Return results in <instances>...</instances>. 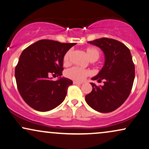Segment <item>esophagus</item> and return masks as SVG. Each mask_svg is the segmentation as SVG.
Returning a JSON list of instances; mask_svg holds the SVG:
<instances>
[{
  "instance_id": "obj_1",
  "label": "esophagus",
  "mask_w": 149,
  "mask_h": 149,
  "mask_svg": "<svg viewBox=\"0 0 149 149\" xmlns=\"http://www.w3.org/2000/svg\"><path fill=\"white\" fill-rule=\"evenodd\" d=\"M73 84H82V82H77V81H73Z\"/></svg>"
}]
</instances>
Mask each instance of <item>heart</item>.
I'll use <instances>...</instances> for the list:
<instances>
[{"mask_svg":"<svg viewBox=\"0 0 149 149\" xmlns=\"http://www.w3.org/2000/svg\"><path fill=\"white\" fill-rule=\"evenodd\" d=\"M86 55L91 61H95L100 56V51L95 47H88L85 50ZM71 55V51H68L66 52L63 57V63L64 65H68L70 62V58ZM90 74L89 71L85 70L79 68L77 67H73L71 68L67 69L65 72V76L68 78H70L71 80L75 81H80L84 80L88 75Z\"/></svg>","mask_w":149,"mask_h":149,"instance_id":"b5f03b06","label":"heart"}]
</instances>
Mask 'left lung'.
<instances>
[{
    "label": "left lung",
    "instance_id": "obj_1",
    "mask_svg": "<svg viewBox=\"0 0 149 149\" xmlns=\"http://www.w3.org/2000/svg\"><path fill=\"white\" fill-rule=\"evenodd\" d=\"M98 47L104 54V65L93 80L104 81L97 86L91 83V92L85 96L86 103L101 113L113 111L129 97L135 78V65L129 49L120 41L102 38L88 42Z\"/></svg>",
    "mask_w": 149,
    "mask_h": 149
}]
</instances>
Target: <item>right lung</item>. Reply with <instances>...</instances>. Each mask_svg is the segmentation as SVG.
Wrapping results in <instances>:
<instances>
[{"label": "right lung", "mask_w": 149, "mask_h": 149, "mask_svg": "<svg viewBox=\"0 0 149 149\" xmlns=\"http://www.w3.org/2000/svg\"><path fill=\"white\" fill-rule=\"evenodd\" d=\"M75 45L40 40L22 52L15 68V78L20 95L31 108L48 111L64 101L73 82L61 78L63 57ZM53 73L60 76L58 81L49 80L48 76Z\"/></svg>", "instance_id": "obj_1"}]
</instances>
